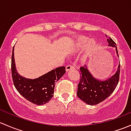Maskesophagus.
<instances>
[{"instance_id": "1", "label": "esophagus", "mask_w": 131, "mask_h": 131, "mask_svg": "<svg viewBox=\"0 0 131 131\" xmlns=\"http://www.w3.org/2000/svg\"><path fill=\"white\" fill-rule=\"evenodd\" d=\"M75 67L72 65H68L66 67V71H69L70 70H74L75 69Z\"/></svg>"}]
</instances>
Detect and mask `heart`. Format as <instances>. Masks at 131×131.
I'll return each mask as SVG.
<instances>
[{
    "label": "heart",
    "instance_id": "b5f03b06",
    "mask_svg": "<svg viewBox=\"0 0 131 131\" xmlns=\"http://www.w3.org/2000/svg\"><path fill=\"white\" fill-rule=\"evenodd\" d=\"M97 47V42L95 39L89 38L84 36H81L77 39L74 46L75 51H80L85 48V53L86 56L93 54Z\"/></svg>",
    "mask_w": 131,
    "mask_h": 131
}]
</instances>
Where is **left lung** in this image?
<instances>
[{
    "label": "left lung",
    "mask_w": 131,
    "mask_h": 131,
    "mask_svg": "<svg viewBox=\"0 0 131 131\" xmlns=\"http://www.w3.org/2000/svg\"><path fill=\"white\" fill-rule=\"evenodd\" d=\"M107 41L108 46L115 48L119 57L115 42L110 37L107 38ZM120 67L119 64L115 73L106 80H100L95 78L88 70L86 65L80 67V81L77 90L78 98L90 105H97L105 100L114 92L119 83Z\"/></svg>",
    "instance_id": "left-lung-1"
}]
</instances>
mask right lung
Here are the masks:
<instances>
[{"label":"right lung","instance_id":"1","mask_svg":"<svg viewBox=\"0 0 131 131\" xmlns=\"http://www.w3.org/2000/svg\"><path fill=\"white\" fill-rule=\"evenodd\" d=\"M14 51V46L12 49L11 71L16 89L23 97L32 104L38 105L46 104L53 97L55 83L65 73V67L56 68L35 79L24 78L16 70Z\"/></svg>","mask_w":131,"mask_h":131}]
</instances>
